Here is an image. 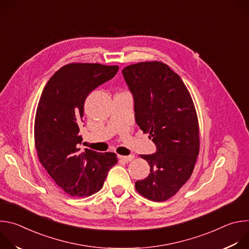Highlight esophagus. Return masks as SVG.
<instances>
[{"label":"esophagus","mask_w":249,"mask_h":249,"mask_svg":"<svg viewBox=\"0 0 249 249\" xmlns=\"http://www.w3.org/2000/svg\"><path fill=\"white\" fill-rule=\"evenodd\" d=\"M118 158H119L121 160L125 161V162H130L131 160H134L135 157H134V156H121V155H119Z\"/></svg>","instance_id":"obj_1"}]
</instances>
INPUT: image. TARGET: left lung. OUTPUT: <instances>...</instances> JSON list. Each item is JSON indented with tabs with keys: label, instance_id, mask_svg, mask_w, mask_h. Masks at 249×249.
<instances>
[{
	"label": "left lung",
	"instance_id": "8db88e82",
	"mask_svg": "<svg viewBox=\"0 0 249 249\" xmlns=\"http://www.w3.org/2000/svg\"><path fill=\"white\" fill-rule=\"evenodd\" d=\"M134 96L138 126L157 146V153L140 155L150 174L138 180L142 196L162 202L187 182L199 155V123L189 90L180 77L164 63L140 62L122 70Z\"/></svg>",
	"mask_w": 249,
	"mask_h": 249
}]
</instances>
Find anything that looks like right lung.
Segmentation results:
<instances>
[{
	"label": "right lung",
	"mask_w": 249,
	"mask_h": 249,
	"mask_svg": "<svg viewBox=\"0 0 249 249\" xmlns=\"http://www.w3.org/2000/svg\"><path fill=\"white\" fill-rule=\"evenodd\" d=\"M118 66L70 63L50 78L35 113L34 144L38 160L55 183L74 197L99 191L109 169L117 163L114 153L79 148L85 100L98 86L112 79Z\"/></svg>",
	"instance_id": "add662e5"
}]
</instances>
